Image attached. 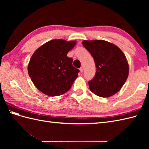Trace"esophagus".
Masks as SVG:
<instances>
[{
    "mask_svg": "<svg viewBox=\"0 0 149 149\" xmlns=\"http://www.w3.org/2000/svg\"><path fill=\"white\" fill-rule=\"evenodd\" d=\"M79 70H80V72H81V73H83V70H84L83 66H81V67L79 68Z\"/></svg>",
    "mask_w": 149,
    "mask_h": 149,
    "instance_id": "obj_1",
    "label": "esophagus"
}]
</instances>
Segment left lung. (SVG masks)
<instances>
[{
  "mask_svg": "<svg viewBox=\"0 0 149 149\" xmlns=\"http://www.w3.org/2000/svg\"><path fill=\"white\" fill-rule=\"evenodd\" d=\"M83 45L94 59L95 77L88 81L90 90L96 95L109 97L125 84L129 75V65L124 54L114 44L102 40H84Z\"/></svg>",
  "mask_w": 149,
  "mask_h": 149,
  "instance_id": "8db88e82",
  "label": "left lung"
}]
</instances>
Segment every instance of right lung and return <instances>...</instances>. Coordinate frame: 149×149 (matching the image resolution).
<instances>
[{"mask_svg":"<svg viewBox=\"0 0 149 149\" xmlns=\"http://www.w3.org/2000/svg\"><path fill=\"white\" fill-rule=\"evenodd\" d=\"M75 41L53 40L34 52L28 65V74L38 90L50 97L65 93L78 76L79 70L66 56Z\"/></svg>","mask_w":149,"mask_h":149,"instance_id":"obj_1","label":"right lung"}]
</instances>
